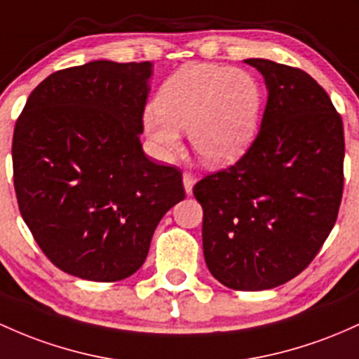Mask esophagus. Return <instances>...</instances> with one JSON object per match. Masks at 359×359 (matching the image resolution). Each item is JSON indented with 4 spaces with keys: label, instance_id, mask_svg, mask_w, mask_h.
<instances>
[{
    "label": "esophagus",
    "instance_id": "esophagus-1",
    "mask_svg": "<svg viewBox=\"0 0 359 359\" xmlns=\"http://www.w3.org/2000/svg\"><path fill=\"white\" fill-rule=\"evenodd\" d=\"M182 180H184V189H186L187 196H191L192 194V187H194V184H196V177L192 175V173L184 172L182 173Z\"/></svg>",
    "mask_w": 359,
    "mask_h": 359
}]
</instances>
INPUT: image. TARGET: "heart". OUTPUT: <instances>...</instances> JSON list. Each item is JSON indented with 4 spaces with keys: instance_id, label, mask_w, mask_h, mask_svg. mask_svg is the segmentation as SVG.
<instances>
[{
    "instance_id": "1",
    "label": "heart",
    "mask_w": 359,
    "mask_h": 359,
    "mask_svg": "<svg viewBox=\"0 0 359 359\" xmlns=\"http://www.w3.org/2000/svg\"><path fill=\"white\" fill-rule=\"evenodd\" d=\"M264 95L245 69L191 62L160 86L155 107L144 110L143 126L161 158L180 149V133L204 163L224 167L247 153L259 131Z\"/></svg>"
}]
</instances>
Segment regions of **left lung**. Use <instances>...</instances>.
I'll list each match as a JSON object with an SVG mask.
<instances>
[{
	"label": "left lung",
	"mask_w": 359,
	"mask_h": 359,
	"mask_svg": "<svg viewBox=\"0 0 359 359\" xmlns=\"http://www.w3.org/2000/svg\"><path fill=\"white\" fill-rule=\"evenodd\" d=\"M264 76L261 131L237 163L194 186L203 249L226 288L271 290L313 261L336 223L344 186V129L310 74L245 59Z\"/></svg>",
	"instance_id": "left-lung-1"
}]
</instances>
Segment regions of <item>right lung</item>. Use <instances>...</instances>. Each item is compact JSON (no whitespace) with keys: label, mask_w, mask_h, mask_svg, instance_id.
<instances>
[{"label":"right lung","mask_w":359,"mask_h":359,"mask_svg":"<svg viewBox=\"0 0 359 359\" xmlns=\"http://www.w3.org/2000/svg\"><path fill=\"white\" fill-rule=\"evenodd\" d=\"M153 65L92 61L47 76L13 133L23 222L54 266L88 281L135 274L163 215L186 198L182 173L144 155Z\"/></svg>","instance_id":"right-lung-1"}]
</instances>
